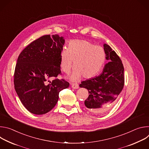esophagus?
Returning a JSON list of instances; mask_svg holds the SVG:
<instances>
[{"label":"esophagus","instance_id":"34e87169","mask_svg":"<svg viewBox=\"0 0 149 149\" xmlns=\"http://www.w3.org/2000/svg\"><path fill=\"white\" fill-rule=\"evenodd\" d=\"M71 87L72 88H74V89H77L79 88V86L78 84H77V83H72L71 84Z\"/></svg>","mask_w":149,"mask_h":149}]
</instances>
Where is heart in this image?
I'll list each match as a JSON object with an SVG mask.
<instances>
[{"label": "heart", "mask_w": 149, "mask_h": 149, "mask_svg": "<svg viewBox=\"0 0 149 149\" xmlns=\"http://www.w3.org/2000/svg\"><path fill=\"white\" fill-rule=\"evenodd\" d=\"M106 59L104 48L95 45L86 40L71 41L68 49H63L60 53V67L62 71L68 74L73 67L74 72L71 79L77 80L81 76L90 78L102 68Z\"/></svg>", "instance_id": "1"}]
</instances>
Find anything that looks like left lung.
<instances>
[{
	"mask_svg": "<svg viewBox=\"0 0 149 149\" xmlns=\"http://www.w3.org/2000/svg\"><path fill=\"white\" fill-rule=\"evenodd\" d=\"M106 63L102 72L98 77L81 82L80 87L87 88L89 95L84 102L91 111L102 113L107 111L116 103L124 84V67L116 52L107 44H104Z\"/></svg>",
	"mask_w": 149,
	"mask_h": 149,
	"instance_id": "1",
	"label": "left lung"
}]
</instances>
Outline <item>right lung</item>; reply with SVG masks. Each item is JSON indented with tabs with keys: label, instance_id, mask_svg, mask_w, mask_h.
I'll list each match as a JSON object with an SVG mask.
<instances>
[{
	"label": "right lung",
	"instance_id": "add662e5",
	"mask_svg": "<svg viewBox=\"0 0 149 149\" xmlns=\"http://www.w3.org/2000/svg\"><path fill=\"white\" fill-rule=\"evenodd\" d=\"M65 40L58 35H44L28 45L19 54L14 73L15 91L24 107L41 115L51 111L59 92L70 83L56 78L61 74L60 53ZM54 79L52 81L49 79Z\"/></svg>",
	"mask_w": 149,
	"mask_h": 149
}]
</instances>
